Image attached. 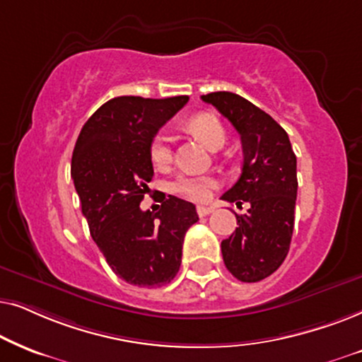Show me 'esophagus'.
Instances as JSON below:
<instances>
[{
    "mask_svg": "<svg viewBox=\"0 0 362 362\" xmlns=\"http://www.w3.org/2000/svg\"><path fill=\"white\" fill-rule=\"evenodd\" d=\"M214 210H215V206H211V205H200V206H197V214H199V216L210 215Z\"/></svg>",
    "mask_w": 362,
    "mask_h": 362,
    "instance_id": "esophagus-1",
    "label": "esophagus"
}]
</instances>
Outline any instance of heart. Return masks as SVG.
Returning a JSON list of instances; mask_svg holds the SVG:
<instances>
[{
  "mask_svg": "<svg viewBox=\"0 0 362 362\" xmlns=\"http://www.w3.org/2000/svg\"><path fill=\"white\" fill-rule=\"evenodd\" d=\"M185 129L190 134L199 139V141L210 148L221 147L225 144V127L214 114H197L185 122ZM152 162L157 167H163L172 160V146L170 139L165 134H158L152 141L151 146ZM216 180L211 177H178L172 184V192L185 200L192 202H205L211 197V192L215 190Z\"/></svg>",
  "mask_w": 362,
  "mask_h": 362,
  "instance_id": "1",
  "label": "heart"
}]
</instances>
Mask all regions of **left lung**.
Wrapping results in <instances>:
<instances>
[{
    "mask_svg": "<svg viewBox=\"0 0 362 362\" xmlns=\"http://www.w3.org/2000/svg\"><path fill=\"white\" fill-rule=\"evenodd\" d=\"M202 100L214 105L240 134L242 175L221 195L230 204L248 202L237 215V230L221 242L225 267L243 283L262 281L276 272L290 250L298 194L296 156L285 129L242 95L210 93Z\"/></svg>",
    "mask_w": 362,
    "mask_h": 362,
    "instance_id": "obj_1",
    "label": "left lung"
}]
</instances>
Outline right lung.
<instances>
[{
	"instance_id": "add662e5",
	"label": "right lung",
	"mask_w": 362,
	"mask_h": 362,
	"mask_svg": "<svg viewBox=\"0 0 362 362\" xmlns=\"http://www.w3.org/2000/svg\"><path fill=\"white\" fill-rule=\"evenodd\" d=\"M187 100L110 99L88 119L72 152L71 177L90 237L129 285H168L180 268L187 230L199 221L195 205L173 195H163L156 214L141 210L153 177V137Z\"/></svg>"
}]
</instances>
